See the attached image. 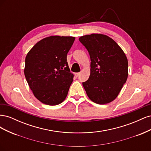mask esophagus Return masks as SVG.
<instances>
[{"mask_svg": "<svg viewBox=\"0 0 151 151\" xmlns=\"http://www.w3.org/2000/svg\"><path fill=\"white\" fill-rule=\"evenodd\" d=\"M74 75H75V76H76V77H78V76L80 75V72H77V73H75Z\"/></svg>", "mask_w": 151, "mask_h": 151, "instance_id": "34e87169", "label": "esophagus"}]
</instances>
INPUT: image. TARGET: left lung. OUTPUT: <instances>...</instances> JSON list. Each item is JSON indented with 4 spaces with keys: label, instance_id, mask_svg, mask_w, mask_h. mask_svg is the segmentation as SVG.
Returning a JSON list of instances; mask_svg holds the SVG:
<instances>
[{
    "label": "left lung",
    "instance_id": "1",
    "mask_svg": "<svg viewBox=\"0 0 151 151\" xmlns=\"http://www.w3.org/2000/svg\"><path fill=\"white\" fill-rule=\"evenodd\" d=\"M79 40L88 50L91 61L89 79L83 83L87 95L97 104L113 101L128 77V60L124 52L105 35H87Z\"/></svg>",
    "mask_w": 151,
    "mask_h": 151
}]
</instances>
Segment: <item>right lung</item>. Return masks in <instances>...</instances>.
<instances>
[{"instance_id":"add662e5","label":"right lung","mask_w":151,"mask_h":151,"mask_svg":"<svg viewBox=\"0 0 151 151\" xmlns=\"http://www.w3.org/2000/svg\"><path fill=\"white\" fill-rule=\"evenodd\" d=\"M73 36H51L36 43L27 54L24 75L35 96L43 104L54 106L66 98L74 75L67 54Z\"/></svg>"}]
</instances>
